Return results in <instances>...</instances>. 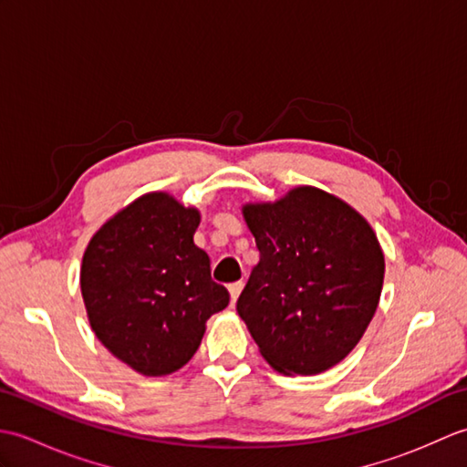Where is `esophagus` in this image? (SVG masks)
<instances>
[{"label":"esophagus","mask_w":467,"mask_h":467,"mask_svg":"<svg viewBox=\"0 0 467 467\" xmlns=\"http://www.w3.org/2000/svg\"><path fill=\"white\" fill-rule=\"evenodd\" d=\"M243 291V281H236L233 285H228V293H231V301L236 303V299H239V295Z\"/></svg>","instance_id":"obj_1"}]
</instances>
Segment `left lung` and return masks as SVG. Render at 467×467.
I'll return each mask as SVG.
<instances>
[{"instance_id":"obj_1","label":"left lung","mask_w":467,"mask_h":467,"mask_svg":"<svg viewBox=\"0 0 467 467\" xmlns=\"http://www.w3.org/2000/svg\"><path fill=\"white\" fill-rule=\"evenodd\" d=\"M261 261L236 311L261 355L286 375H317L343 361L377 311L381 244L341 198L296 186L275 202L243 206Z\"/></svg>"}]
</instances>
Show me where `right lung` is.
Instances as JSON below:
<instances>
[{"label":"right lung","instance_id":"add662e5","mask_svg":"<svg viewBox=\"0 0 467 467\" xmlns=\"http://www.w3.org/2000/svg\"><path fill=\"white\" fill-rule=\"evenodd\" d=\"M201 213L168 192H148L100 226L82 259L80 286L98 339L146 377L192 359L228 291L211 279L194 244Z\"/></svg>","mask_w":467,"mask_h":467}]
</instances>
